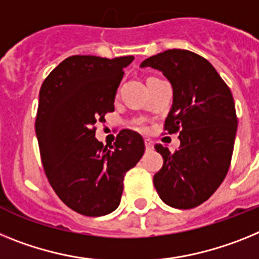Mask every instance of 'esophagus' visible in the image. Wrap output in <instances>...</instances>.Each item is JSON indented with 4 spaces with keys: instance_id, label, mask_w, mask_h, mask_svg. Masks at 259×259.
I'll return each mask as SVG.
<instances>
[{
    "instance_id": "obj_1",
    "label": "esophagus",
    "mask_w": 259,
    "mask_h": 259,
    "mask_svg": "<svg viewBox=\"0 0 259 259\" xmlns=\"http://www.w3.org/2000/svg\"><path fill=\"white\" fill-rule=\"evenodd\" d=\"M145 146H146V150L147 151H150V150H152L154 148V142H152L151 139H145Z\"/></svg>"
}]
</instances>
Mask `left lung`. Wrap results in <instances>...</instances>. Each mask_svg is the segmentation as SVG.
I'll use <instances>...</instances> for the list:
<instances>
[{
    "label": "left lung",
    "instance_id": "8db88e82",
    "mask_svg": "<svg viewBox=\"0 0 259 259\" xmlns=\"http://www.w3.org/2000/svg\"><path fill=\"white\" fill-rule=\"evenodd\" d=\"M141 67L163 71L172 84L164 130L180 133L177 151L155 146L164 163L154 186L170 207L194 208L215 193L229 169L237 130L232 92L206 58L185 49H168Z\"/></svg>",
    "mask_w": 259,
    "mask_h": 259
}]
</instances>
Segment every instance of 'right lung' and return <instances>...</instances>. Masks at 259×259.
I'll return each instance as SVG.
<instances>
[{
	"label": "right lung",
	"mask_w": 259,
	"mask_h": 259,
	"mask_svg": "<svg viewBox=\"0 0 259 259\" xmlns=\"http://www.w3.org/2000/svg\"><path fill=\"white\" fill-rule=\"evenodd\" d=\"M133 60L71 56L40 89L35 130L42 167L58 198L86 217L118 207L123 177L145 152L143 138L133 130H121L109 147L95 138L96 122L114 111L123 67Z\"/></svg>",
	"instance_id": "1"
}]
</instances>
